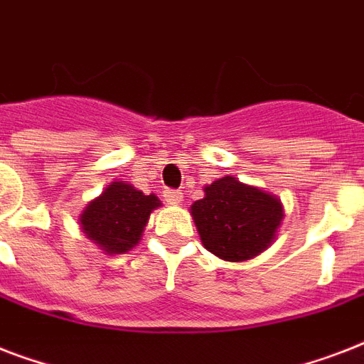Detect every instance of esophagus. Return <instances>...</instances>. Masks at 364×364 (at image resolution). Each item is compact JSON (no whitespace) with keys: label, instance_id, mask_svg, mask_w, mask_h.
<instances>
[{"label":"esophagus","instance_id":"obj_1","mask_svg":"<svg viewBox=\"0 0 364 364\" xmlns=\"http://www.w3.org/2000/svg\"><path fill=\"white\" fill-rule=\"evenodd\" d=\"M164 200L170 205H179L183 202V193L181 191H164Z\"/></svg>","mask_w":364,"mask_h":364}]
</instances>
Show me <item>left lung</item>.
<instances>
[{"label":"left lung","instance_id":"8db88e82","mask_svg":"<svg viewBox=\"0 0 364 364\" xmlns=\"http://www.w3.org/2000/svg\"><path fill=\"white\" fill-rule=\"evenodd\" d=\"M204 247L228 262H243L270 247L282 227V200L232 176L204 187L191 205Z\"/></svg>","mask_w":364,"mask_h":364}]
</instances>
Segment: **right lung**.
Listing matches in <instances>:
<instances>
[{"label": "right lung", "instance_id": "1", "mask_svg": "<svg viewBox=\"0 0 364 364\" xmlns=\"http://www.w3.org/2000/svg\"><path fill=\"white\" fill-rule=\"evenodd\" d=\"M159 196L143 194L126 181H111L79 215L82 234L105 255H124L139 243Z\"/></svg>", "mask_w": 364, "mask_h": 364}]
</instances>
